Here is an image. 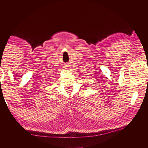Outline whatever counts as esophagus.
Returning a JSON list of instances; mask_svg holds the SVG:
<instances>
[{
	"instance_id": "obj_1",
	"label": "esophagus",
	"mask_w": 148,
	"mask_h": 148,
	"mask_svg": "<svg viewBox=\"0 0 148 148\" xmlns=\"http://www.w3.org/2000/svg\"><path fill=\"white\" fill-rule=\"evenodd\" d=\"M64 68L65 69H70V67L69 65H66V66H64Z\"/></svg>"
}]
</instances>
